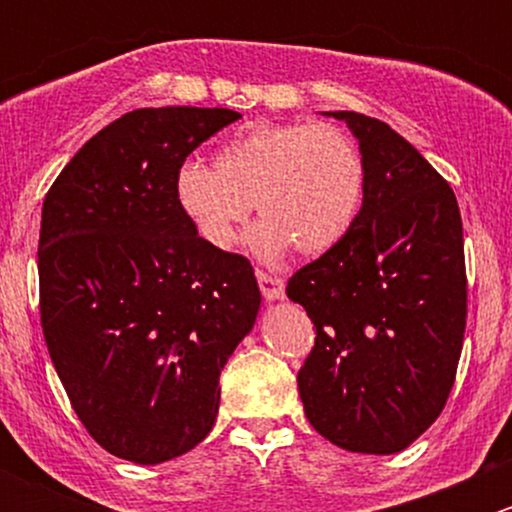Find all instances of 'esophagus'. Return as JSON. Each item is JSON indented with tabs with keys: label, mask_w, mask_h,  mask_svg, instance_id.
<instances>
[{
	"label": "esophagus",
	"mask_w": 512,
	"mask_h": 512,
	"mask_svg": "<svg viewBox=\"0 0 512 512\" xmlns=\"http://www.w3.org/2000/svg\"><path fill=\"white\" fill-rule=\"evenodd\" d=\"M257 282H260L265 299H280L282 294H285V280H282V277L270 275V272L265 270H257Z\"/></svg>",
	"instance_id": "obj_1"
}]
</instances>
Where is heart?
I'll list each match as a JSON object with an SVG mask.
<instances>
[{"instance_id": "obj_1", "label": "heart", "mask_w": 512, "mask_h": 512, "mask_svg": "<svg viewBox=\"0 0 512 512\" xmlns=\"http://www.w3.org/2000/svg\"><path fill=\"white\" fill-rule=\"evenodd\" d=\"M175 198L210 247L227 250L257 205V255H324L349 235L364 198V160L329 123H257L215 153V168L185 163Z\"/></svg>"}]
</instances>
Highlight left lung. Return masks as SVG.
Segmentation results:
<instances>
[{
    "instance_id": "1",
    "label": "left lung",
    "mask_w": 512,
    "mask_h": 512,
    "mask_svg": "<svg viewBox=\"0 0 512 512\" xmlns=\"http://www.w3.org/2000/svg\"><path fill=\"white\" fill-rule=\"evenodd\" d=\"M359 138L364 203L349 235L289 277L317 337L297 374L314 431L354 453H396L446 406L468 317L456 195L379 118L334 111Z\"/></svg>"
}]
</instances>
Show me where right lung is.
<instances>
[{"instance_id":"add662e5","label":"right lung","mask_w":512,"mask_h":512,"mask_svg":"<svg viewBox=\"0 0 512 512\" xmlns=\"http://www.w3.org/2000/svg\"><path fill=\"white\" fill-rule=\"evenodd\" d=\"M230 108L123 113L66 163L41 208L39 312L71 409L126 461L198 446L220 371L252 329L250 260L210 247L175 198V175Z\"/></svg>"}]
</instances>
